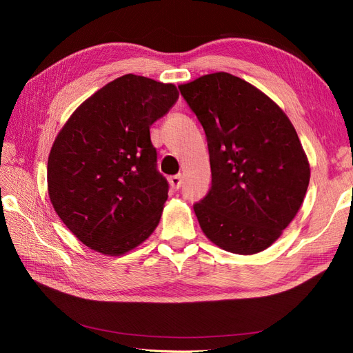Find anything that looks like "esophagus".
I'll use <instances>...</instances> for the list:
<instances>
[{
    "label": "esophagus",
    "instance_id": "obj_1",
    "mask_svg": "<svg viewBox=\"0 0 353 353\" xmlns=\"http://www.w3.org/2000/svg\"><path fill=\"white\" fill-rule=\"evenodd\" d=\"M181 184H183V176L181 175H174L169 178V185L172 190H178L181 187Z\"/></svg>",
    "mask_w": 353,
    "mask_h": 353
}]
</instances>
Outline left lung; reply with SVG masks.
I'll list each match as a JSON object with an SVG mask.
<instances>
[{
  "label": "left lung",
  "mask_w": 353,
  "mask_h": 353,
  "mask_svg": "<svg viewBox=\"0 0 353 353\" xmlns=\"http://www.w3.org/2000/svg\"><path fill=\"white\" fill-rule=\"evenodd\" d=\"M178 88L208 138L212 187L194 205L201 231L231 253L268 249L294 219L311 178L294 126L268 95L227 72Z\"/></svg>",
  "instance_id": "obj_1"
}]
</instances>
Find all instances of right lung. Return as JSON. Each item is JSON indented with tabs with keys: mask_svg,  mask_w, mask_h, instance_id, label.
Segmentation results:
<instances>
[{
	"mask_svg": "<svg viewBox=\"0 0 353 353\" xmlns=\"http://www.w3.org/2000/svg\"><path fill=\"white\" fill-rule=\"evenodd\" d=\"M174 83L128 73L85 100L63 125L47 165L51 205L90 249L121 256L152 236L168 199L150 126L169 112Z\"/></svg>",
	"mask_w": 353,
	"mask_h": 353,
	"instance_id": "obj_1",
	"label": "right lung"
}]
</instances>
